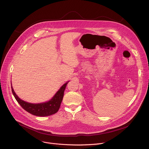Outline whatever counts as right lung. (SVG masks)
<instances>
[{
    "label": "right lung",
    "mask_w": 149,
    "mask_h": 149,
    "mask_svg": "<svg viewBox=\"0 0 149 149\" xmlns=\"http://www.w3.org/2000/svg\"><path fill=\"white\" fill-rule=\"evenodd\" d=\"M68 83V82L63 84L49 101L38 104H32L22 100L16 94L12 86L11 88L15 99L25 110L36 116L45 117L54 114L59 110L63 99L64 91Z\"/></svg>",
    "instance_id": "1"
}]
</instances>
